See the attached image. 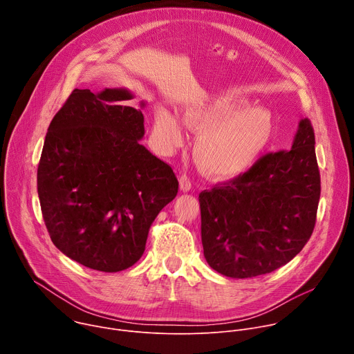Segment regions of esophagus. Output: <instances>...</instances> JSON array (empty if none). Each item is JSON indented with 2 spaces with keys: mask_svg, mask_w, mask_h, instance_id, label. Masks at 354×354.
I'll return each mask as SVG.
<instances>
[{
  "mask_svg": "<svg viewBox=\"0 0 354 354\" xmlns=\"http://www.w3.org/2000/svg\"><path fill=\"white\" fill-rule=\"evenodd\" d=\"M179 187H180L182 192H189L192 189V182H190L187 175H182L179 178Z\"/></svg>",
  "mask_w": 354,
  "mask_h": 354,
  "instance_id": "esophagus-1",
  "label": "esophagus"
}]
</instances>
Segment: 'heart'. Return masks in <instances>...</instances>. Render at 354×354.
<instances>
[{"mask_svg":"<svg viewBox=\"0 0 354 354\" xmlns=\"http://www.w3.org/2000/svg\"><path fill=\"white\" fill-rule=\"evenodd\" d=\"M183 124L196 134L193 157L209 178L230 180L254 168L276 136L272 113L250 106L245 96L220 93L189 104L182 109ZM154 131L160 144L176 148L185 131L176 115L158 109Z\"/></svg>","mask_w":354,"mask_h":354,"instance_id":"obj_1","label":"heart"}]
</instances>
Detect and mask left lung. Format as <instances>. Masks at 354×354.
<instances>
[{
  "instance_id": "1",
  "label": "left lung",
  "mask_w": 354,
  "mask_h": 354,
  "mask_svg": "<svg viewBox=\"0 0 354 354\" xmlns=\"http://www.w3.org/2000/svg\"><path fill=\"white\" fill-rule=\"evenodd\" d=\"M319 196L315 134L301 119L291 149L268 154L242 176L198 194L207 263L232 279L284 266L308 242Z\"/></svg>"
}]
</instances>
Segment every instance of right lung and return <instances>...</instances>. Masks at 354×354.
Returning <instances> with one entry per match:
<instances>
[{"instance_id":"right-lung-1","label":"right lung","mask_w":354,"mask_h":354,"mask_svg":"<svg viewBox=\"0 0 354 354\" xmlns=\"http://www.w3.org/2000/svg\"><path fill=\"white\" fill-rule=\"evenodd\" d=\"M126 88L74 89L47 129L37 168L46 228L70 259L99 272L133 266L175 198L172 168L140 144L144 100Z\"/></svg>"}]
</instances>
